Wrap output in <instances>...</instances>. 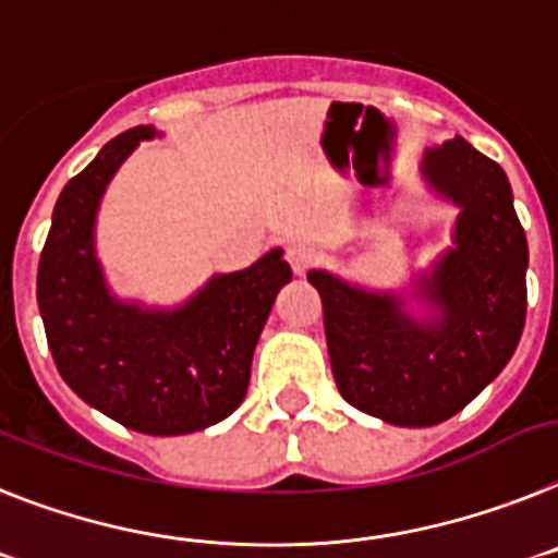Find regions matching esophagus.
Masks as SVG:
<instances>
[{
    "label": "esophagus",
    "mask_w": 558,
    "mask_h": 558,
    "mask_svg": "<svg viewBox=\"0 0 558 558\" xmlns=\"http://www.w3.org/2000/svg\"><path fill=\"white\" fill-rule=\"evenodd\" d=\"M317 250L308 244H292L289 250H286V260H289V266H292L294 275H306L308 269H312L314 264H317Z\"/></svg>",
    "instance_id": "esophagus-1"
}]
</instances>
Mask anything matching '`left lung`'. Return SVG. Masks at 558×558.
Instances as JSON below:
<instances>
[{
	"label": "left lung",
	"mask_w": 558,
	"mask_h": 558,
	"mask_svg": "<svg viewBox=\"0 0 558 558\" xmlns=\"http://www.w3.org/2000/svg\"><path fill=\"white\" fill-rule=\"evenodd\" d=\"M421 179L458 216L452 246L407 289L308 272L323 298L339 393L393 426H433L460 413L508 365L527 306V241L500 165L454 137L426 148Z\"/></svg>",
	"instance_id": "obj_1"
}]
</instances>
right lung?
<instances>
[{
    "mask_svg": "<svg viewBox=\"0 0 558 558\" xmlns=\"http://www.w3.org/2000/svg\"><path fill=\"white\" fill-rule=\"evenodd\" d=\"M154 125L129 129L66 182L38 260V312L61 379L89 407L145 435H187L235 413L252 353L292 280L275 246L241 272L213 275L177 306L111 292L98 258V210L120 165Z\"/></svg>",
    "mask_w": 558,
    "mask_h": 558,
    "instance_id": "obj_1",
    "label": "right lung"
}]
</instances>
